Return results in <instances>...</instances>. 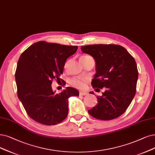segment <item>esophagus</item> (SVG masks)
Wrapping results in <instances>:
<instances>
[{
	"label": "esophagus",
	"mask_w": 155,
	"mask_h": 155,
	"mask_svg": "<svg viewBox=\"0 0 155 155\" xmlns=\"http://www.w3.org/2000/svg\"><path fill=\"white\" fill-rule=\"evenodd\" d=\"M88 94V93L86 92V91H79V95H87Z\"/></svg>",
	"instance_id": "34e87169"
}]
</instances>
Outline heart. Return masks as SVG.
<instances>
[{"label": "heart", "mask_w": 155, "mask_h": 155, "mask_svg": "<svg viewBox=\"0 0 155 155\" xmlns=\"http://www.w3.org/2000/svg\"><path fill=\"white\" fill-rule=\"evenodd\" d=\"M88 56H83L80 58L81 59H83L84 58H86ZM68 65V61L64 65V67L66 68ZM86 83H87V79L84 78H74L73 79H72L70 81V84L71 86H72L73 87L76 88L78 89H84L86 88Z\"/></svg>", "instance_id": "b5f03b06"}]
</instances>
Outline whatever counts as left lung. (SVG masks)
Masks as SVG:
<instances>
[{
	"label": "left lung",
	"mask_w": 155,
	"mask_h": 155,
	"mask_svg": "<svg viewBox=\"0 0 155 155\" xmlns=\"http://www.w3.org/2000/svg\"><path fill=\"white\" fill-rule=\"evenodd\" d=\"M81 51L94 57L96 74L91 81L97 91L98 104L88 110L93 117L110 120L124 113L135 95L138 71L134 58L127 49L117 45H94L81 46ZM90 94H94L91 91Z\"/></svg>",
	"instance_id": "1"
}]
</instances>
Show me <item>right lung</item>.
<instances>
[{
    "label": "right lung",
    "mask_w": 155,
    "mask_h": 155,
    "mask_svg": "<svg viewBox=\"0 0 155 155\" xmlns=\"http://www.w3.org/2000/svg\"><path fill=\"white\" fill-rule=\"evenodd\" d=\"M77 49L78 46L39 41L21 54L15 72L18 97L34 121L54 125L66 118L68 98L78 96L79 91L67 87L55 94L51 84L54 79L61 80L59 77L64 72L66 60Z\"/></svg>",
    "instance_id": "right-lung-1"
}]
</instances>
